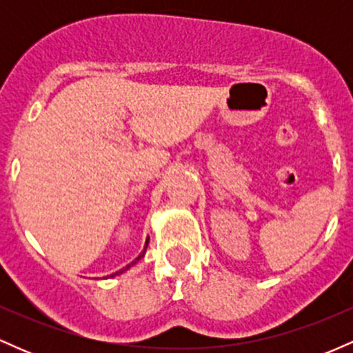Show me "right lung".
Here are the masks:
<instances>
[{
  "instance_id": "right-lung-1",
  "label": "right lung",
  "mask_w": 353,
  "mask_h": 353,
  "mask_svg": "<svg viewBox=\"0 0 353 353\" xmlns=\"http://www.w3.org/2000/svg\"><path fill=\"white\" fill-rule=\"evenodd\" d=\"M148 245H149V241H148V242H145V245H144V250H143V252H141L139 255H137V257L134 259V261H132V262H131V264H128V265H125V267H123V269H121V270H117V272H114V274H111V275H108V277H104V279H111V277H116V275H121V274H124V272H125V270H129V269H131V267H132V265H134V264H137V262H139V261H141V259H143V257H144V254H145V249H148Z\"/></svg>"
}]
</instances>
